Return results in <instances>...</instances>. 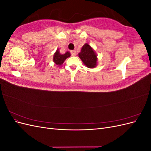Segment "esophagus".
I'll return each mask as SVG.
<instances>
[{
	"mask_svg": "<svg viewBox=\"0 0 151 151\" xmlns=\"http://www.w3.org/2000/svg\"><path fill=\"white\" fill-rule=\"evenodd\" d=\"M71 55L72 56H76V52L75 51V50H72V51H71Z\"/></svg>",
	"mask_w": 151,
	"mask_h": 151,
	"instance_id": "1",
	"label": "esophagus"
}]
</instances>
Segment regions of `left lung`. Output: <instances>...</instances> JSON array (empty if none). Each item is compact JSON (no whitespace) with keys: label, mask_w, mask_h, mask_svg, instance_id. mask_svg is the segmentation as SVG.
Segmentation results:
<instances>
[{"label":"left lung","mask_w":151,"mask_h":151,"mask_svg":"<svg viewBox=\"0 0 151 151\" xmlns=\"http://www.w3.org/2000/svg\"><path fill=\"white\" fill-rule=\"evenodd\" d=\"M84 64L88 68H94L97 65V55L88 43H85L78 54Z\"/></svg>","instance_id":"8db88e82"}]
</instances>
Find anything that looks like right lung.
<instances>
[{"mask_svg": "<svg viewBox=\"0 0 151 151\" xmlns=\"http://www.w3.org/2000/svg\"><path fill=\"white\" fill-rule=\"evenodd\" d=\"M70 56L69 52H67L64 54H61L59 52V50L57 49L53 55V62L57 65H61L64 62L66 58Z\"/></svg>", "mask_w": 151, "mask_h": 151, "instance_id": "obj_1", "label": "right lung"}]
</instances>
